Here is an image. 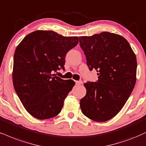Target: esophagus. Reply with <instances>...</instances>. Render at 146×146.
<instances>
[{"label": "esophagus", "instance_id": "esophagus-1", "mask_svg": "<svg viewBox=\"0 0 146 146\" xmlns=\"http://www.w3.org/2000/svg\"><path fill=\"white\" fill-rule=\"evenodd\" d=\"M82 83V80H78V81H76V85H79V84H81Z\"/></svg>", "mask_w": 146, "mask_h": 146}]
</instances>
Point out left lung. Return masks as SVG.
Segmentation results:
<instances>
[{
    "label": "left lung",
    "instance_id": "left-lung-1",
    "mask_svg": "<svg viewBox=\"0 0 146 146\" xmlns=\"http://www.w3.org/2000/svg\"><path fill=\"white\" fill-rule=\"evenodd\" d=\"M79 42L89 70L99 76L96 82L84 83L80 109L90 119L107 121L121 110L134 89L136 56L125 38L108 32L80 36Z\"/></svg>",
    "mask_w": 146,
    "mask_h": 146
}]
</instances>
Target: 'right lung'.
Instances as JSON below:
<instances>
[{"instance_id":"right-lung-1","label":"right lung","mask_w":146,"mask_h":146,"mask_svg":"<svg viewBox=\"0 0 146 146\" xmlns=\"http://www.w3.org/2000/svg\"><path fill=\"white\" fill-rule=\"evenodd\" d=\"M78 42L77 36L37 30L27 35L17 46L13 82L21 102L32 116L47 119L62 110L75 82L63 80L53 73L65 70V57Z\"/></svg>"}]
</instances>
